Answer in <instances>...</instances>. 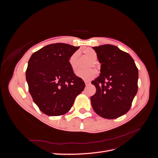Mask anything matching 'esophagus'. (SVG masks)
Returning <instances> with one entry per match:
<instances>
[{
    "mask_svg": "<svg viewBox=\"0 0 158 158\" xmlns=\"http://www.w3.org/2000/svg\"><path fill=\"white\" fill-rule=\"evenodd\" d=\"M85 85H89V84H90V82H89V81H85Z\"/></svg>",
    "mask_w": 158,
    "mask_h": 158,
    "instance_id": "obj_1",
    "label": "esophagus"
}]
</instances>
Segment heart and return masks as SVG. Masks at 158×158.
<instances>
[{
    "label": "heart",
    "instance_id": "1",
    "mask_svg": "<svg viewBox=\"0 0 158 158\" xmlns=\"http://www.w3.org/2000/svg\"><path fill=\"white\" fill-rule=\"evenodd\" d=\"M83 53L85 56L88 57V58L92 60V66H95V60H97L98 56L97 53L95 52L94 50L91 48H86L83 51ZM78 52H74V53L70 56L69 60V64L71 66V68L74 70L77 69L78 63ZM96 71L94 69H88V70H78L76 72V75L78 76V78L84 80H89L94 78L96 76Z\"/></svg>",
    "mask_w": 158,
    "mask_h": 158
}]
</instances>
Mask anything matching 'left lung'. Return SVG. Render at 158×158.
<instances>
[{"instance_id": "8db88e82", "label": "left lung", "mask_w": 158, "mask_h": 158, "mask_svg": "<svg viewBox=\"0 0 158 158\" xmlns=\"http://www.w3.org/2000/svg\"><path fill=\"white\" fill-rule=\"evenodd\" d=\"M92 48L101 63V73L92 82L96 88L90 98L92 108L103 118H118L128 111L137 93L138 69L132 56L117 46Z\"/></svg>"}]
</instances>
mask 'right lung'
<instances>
[{
  "instance_id": "add662e5",
  "label": "right lung",
  "mask_w": 158,
  "mask_h": 158,
  "mask_svg": "<svg viewBox=\"0 0 158 158\" xmlns=\"http://www.w3.org/2000/svg\"><path fill=\"white\" fill-rule=\"evenodd\" d=\"M79 47L53 44L35 52L28 61L26 78L33 102L49 116L67 113L85 88L69 64Z\"/></svg>"
}]
</instances>
